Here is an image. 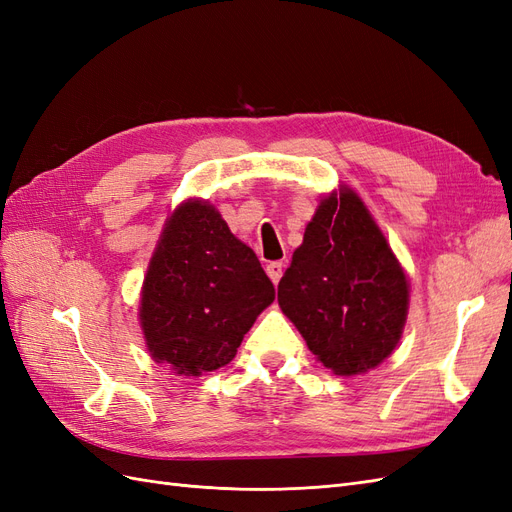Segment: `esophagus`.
<instances>
[{
    "label": "esophagus",
    "instance_id": "34e87169",
    "mask_svg": "<svg viewBox=\"0 0 512 512\" xmlns=\"http://www.w3.org/2000/svg\"><path fill=\"white\" fill-rule=\"evenodd\" d=\"M282 273H284V262H269L267 265V275L271 277V282L277 284L282 280Z\"/></svg>",
    "mask_w": 512,
    "mask_h": 512
}]
</instances>
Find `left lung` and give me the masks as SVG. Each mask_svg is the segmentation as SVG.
<instances>
[{
    "mask_svg": "<svg viewBox=\"0 0 512 512\" xmlns=\"http://www.w3.org/2000/svg\"><path fill=\"white\" fill-rule=\"evenodd\" d=\"M277 303L318 361L339 376L361 374L395 350L408 280L352 190L320 200L277 286Z\"/></svg>",
    "mask_w": 512,
    "mask_h": 512,
    "instance_id": "1",
    "label": "left lung"
}]
</instances>
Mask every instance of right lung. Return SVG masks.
Returning <instances> with one entry per match:
<instances>
[{"label": "right lung", "mask_w": 512, "mask_h": 512, "mask_svg": "<svg viewBox=\"0 0 512 512\" xmlns=\"http://www.w3.org/2000/svg\"><path fill=\"white\" fill-rule=\"evenodd\" d=\"M275 288L256 254L203 200L170 215L143 284L141 324L153 359L200 376L235 359Z\"/></svg>", "instance_id": "obj_1"}]
</instances>
